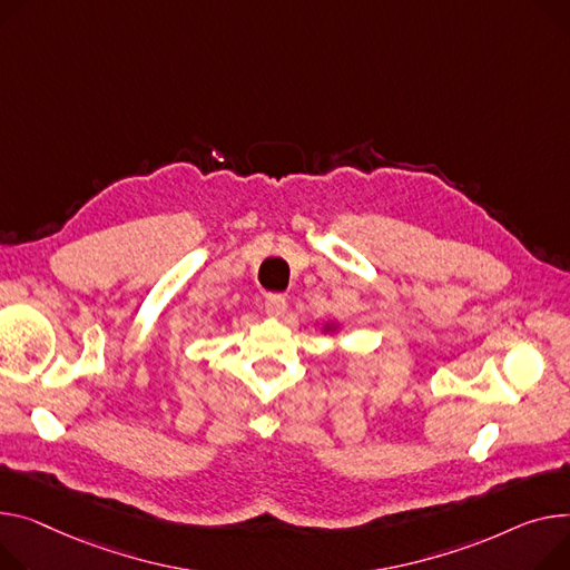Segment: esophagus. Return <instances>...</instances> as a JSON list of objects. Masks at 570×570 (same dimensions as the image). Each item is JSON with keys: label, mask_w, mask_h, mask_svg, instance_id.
Instances as JSON below:
<instances>
[{"label": "esophagus", "mask_w": 570, "mask_h": 570, "mask_svg": "<svg viewBox=\"0 0 570 570\" xmlns=\"http://www.w3.org/2000/svg\"><path fill=\"white\" fill-rule=\"evenodd\" d=\"M265 312L275 318H282L286 314V297L279 293H268L265 295Z\"/></svg>", "instance_id": "1"}]
</instances>
